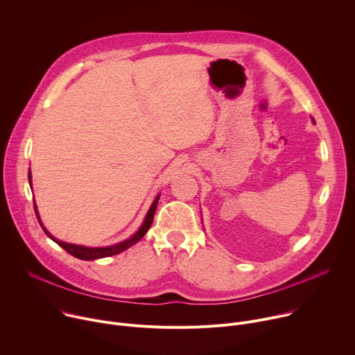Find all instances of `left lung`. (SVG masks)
I'll return each instance as SVG.
<instances>
[{
	"mask_svg": "<svg viewBox=\"0 0 355 355\" xmlns=\"http://www.w3.org/2000/svg\"><path fill=\"white\" fill-rule=\"evenodd\" d=\"M312 121H313V123H315V119H312Z\"/></svg>",
	"mask_w": 355,
	"mask_h": 355,
	"instance_id": "obj_1",
	"label": "left lung"
}]
</instances>
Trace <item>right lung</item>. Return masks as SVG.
Wrapping results in <instances>:
<instances>
[{
    "mask_svg": "<svg viewBox=\"0 0 355 355\" xmlns=\"http://www.w3.org/2000/svg\"><path fill=\"white\" fill-rule=\"evenodd\" d=\"M28 180H29V185L32 188V174H31V170L28 173ZM159 199H160V193H157L155 200L151 202V205H150V208H148V211H147V214L144 216L143 223L140 225V227L136 230L135 234H132L129 239H126V240H123L121 243H116V244H112V245H105V247H87V245L66 243V241H62V240L56 239L53 234H50V232H47V229L43 226V223L40 220V216H39V212H37V207L35 204V199H33V204H35L36 218H37L43 232L46 233V236L52 239L55 243H58L60 247H63L69 252V254H71L73 257L80 259V260H85V261H91V260H96V259H104V257H111V256L119 254V252H122V251L128 250L129 247H132L133 244H136L147 233V230L150 229L151 223H153L155 212H156V208H157V204H159Z\"/></svg>",
    "mask_w": 355,
    "mask_h": 355,
    "instance_id": "right-lung-1",
    "label": "right lung"
}]
</instances>
